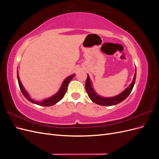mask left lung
<instances>
[{"instance_id":"left-lung-1","label":"left lung","mask_w":159,"mask_h":159,"mask_svg":"<svg viewBox=\"0 0 159 159\" xmlns=\"http://www.w3.org/2000/svg\"><path fill=\"white\" fill-rule=\"evenodd\" d=\"M136 75H137V70L135 69V73L134 75V78L133 79L132 82L131 83L128 87L125 89L123 92L120 94L114 96V97H110V98H104L102 96H100L99 95L97 94L95 92L94 89L93 88L92 83L90 80L89 75L88 74V78L85 81V89L88 94L89 98L92 102L96 104H98L99 105H103V106H111V105H117L119 103L122 102L123 100L125 99L129 94L131 93V91L134 87V83H135L136 80Z\"/></svg>"}]
</instances>
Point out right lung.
Instances as JSON below:
<instances>
[{
    "label": "right lung",
    "instance_id": "add662e5",
    "mask_svg": "<svg viewBox=\"0 0 159 159\" xmlns=\"http://www.w3.org/2000/svg\"><path fill=\"white\" fill-rule=\"evenodd\" d=\"M74 75H75V74H72L68 77H67V78L64 80L63 83H62V84L61 85V88H60L59 91H57L56 94L52 95V97H50L49 98L45 99L40 101H40H36V100L31 98L29 93L27 92L26 90L25 89L24 86L22 85L21 81L20 80V78H19L18 72L17 71V78H18V85H19V87H20V91L22 93L23 95L25 96L26 99H28L31 103L38 105H41V106H44V107H48V106H52V105H54V104L60 102V101L64 98V96L67 91V88H68V84L70 83V81L72 79H73Z\"/></svg>",
    "mask_w": 159,
    "mask_h": 159
}]
</instances>
